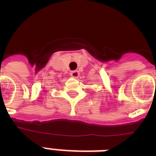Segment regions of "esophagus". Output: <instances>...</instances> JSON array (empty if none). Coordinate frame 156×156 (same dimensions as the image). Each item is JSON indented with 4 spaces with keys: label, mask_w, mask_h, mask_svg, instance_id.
I'll list each match as a JSON object with an SVG mask.
<instances>
[{
    "label": "esophagus",
    "mask_w": 156,
    "mask_h": 156,
    "mask_svg": "<svg viewBox=\"0 0 156 156\" xmlns=\"http://www.w3.org/2000/svg\"><path fill=\"white\" fill-rule=\"evenodd\" d=\"M70 75L74 78H77L79 76V72L78 70H73V71H71L70 73Z\"/></svg>",
    "instance_id": "34e87169"
}]
</instances>
